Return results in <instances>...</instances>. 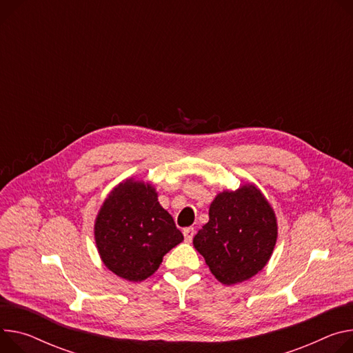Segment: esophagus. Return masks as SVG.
Wrapping results in <instances>:
<instances>
[{"mask_svg":"<svg viewBox=\"0 0 353 353\" xmlns=\"http://www.w3.org/2000/svg\"><path fill=\"white\" fill-rule=\"evenodd\" d=\"M183 234H184L185 242H191V239L194 238L196 231H194V228H185V230H183Z\"/></svg>","mask_w":353,"mask_h":353,"instance_id":"1","label":"esophagus"}]
</instances>
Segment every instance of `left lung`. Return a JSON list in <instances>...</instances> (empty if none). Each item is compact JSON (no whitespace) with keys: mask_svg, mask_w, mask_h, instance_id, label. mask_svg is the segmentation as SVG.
Masks as SVG:
<instances>
[{"mask_svg":"<svg viewBox=\"0 0 353 353\" xmlns=\"http://www.w3.org/2000/svg\"><path fill=\"white\" fill-rule=\"evenodd\" d=\"M208 215L193 245L215 279L231 285L258 274L277 241L276 212L258 185L246 183L221 191Z\"/></svg>","mask_w":353,"mask_h":353,"instance_id":"left-lung-1","label":"left lung"}]
</instances>
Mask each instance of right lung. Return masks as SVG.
Instances as JSON below:
<instances>
[{"mask_svg": "<svg viewBox=\"0 0 353 353\" xmlns=\"http://www.w3.org/2000/svg\"><path fill=\"white\" fill-rule=\"evenodd\" d=\"M94 239L108 270L128 281H142L184 238L159 204L154 185L130 177L118 183L101 204Z\"/></svg>", "mask_w": 353, "mask_h": 353, "instance_id": "1", "label": "right lung"}]
</instances>
